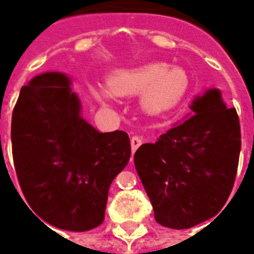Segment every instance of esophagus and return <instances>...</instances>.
<instances>
[{"label": "esophagus", "mask_w": 254, "mask_h": 254, "mask_svg": "<svg viewBox=\"0 0 254 254\" xmlns=\"http://www.w3.org/2000/svg\"><path fill=\"white\" fill-rule=\"evenodd\" d=\"M141 143H142V138L139 137V135H133L130 138V145H131V151L134 153L139 146H141Z\"/></svg>", "instance_id": "obj_1"}]
</instances>
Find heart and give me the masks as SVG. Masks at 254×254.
Returning <instances> with one entry per match:
<instances>
[{
    "instance_id": "b5f03b06",
    "label": "heart",
    "mask_w": 254,
    "mask_h": 254,
    "mask_svg": "<svg viewBox=\"0 0 254 254\" xmlns=\"http://www.w3.org/2000/svg\"><path fill=\"white\" fill-rule=\"evenodd\" d=\"M107 87L93 85L92 93L103 103H111L113 95H139V105L147 113H161L175 107L185 95L189 76L179 67L154 62L130 68L116 69L109 75Z\"/></svg>"
}]
</instances>
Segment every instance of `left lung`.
<instances>
[{
  "mask_svg": "<svg viewBox=\"0 0 254 254\" xmlns=\"http://www.w3.org/2000/svg\"><path fill=\"white\" fill-rule=\"evenodd\" d=\"M185 123L134 154L135 170L154 208L157 223L187 229L219 213L236 179L240 121L220 92L209 89L192 101Z\"/></svg>",
  "mask_w": 254,
  "mask_h": 254,
  "instance_id": "1",
  "label": "left lung"
}]
</instances>
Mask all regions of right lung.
<instances>
[{
	"mask_svg": "<svg viewBox=\"0 0 254 254\" xmlns=\"http://www.w3.org/2000/svg\"><path fill=\"white\" fill-rule=\"evenodd\" d=\"M61 72L21 88L11 117V150L30 209L57 228L85 232L104 221L108 190L130 158L129 135L100 133ZM26 204V205H27Z\"/></svg>",
	"mask_w": 254,
	"mask_h": 254,
	"instance_id": "obj_1",
	"label": "right lung"
}]
</instances>
